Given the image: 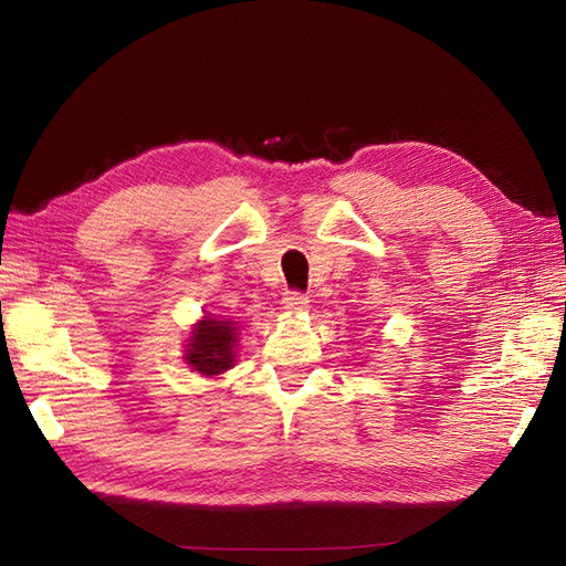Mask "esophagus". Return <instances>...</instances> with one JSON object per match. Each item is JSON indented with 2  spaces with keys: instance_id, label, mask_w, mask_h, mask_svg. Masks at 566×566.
<instances>
[{
  "instance_id": "esophagus-1",
  "label": "esophagus",
  "mask_w": 566,
  "mask_h": 566,
  "mask_svg": "<svg viewBox=\"0 0 566 566\" xmlns=\"http://www.w3.org/2000/svg\"><path fill=\"white\" fill-rule=\"evenodd\" d=\"M283 310L290 312V314H302V312L310 310V297L297 293V290H293V293H285Z\"/></svg>"
}]
</instances>
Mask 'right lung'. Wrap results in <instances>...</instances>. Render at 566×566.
<instances>
[{"mask_svg":"<svg viewBox=\"0 0 566 566\" xmlns=\"http://www.w3.org/2000/svg\"><path fill=\"white\" fill-rule=\"evenodd\" d=\"M235 331L233 321L205 316L193 325L184 361L200 375H221L229 370L235 361Z\"/></svg>","mask_w":566,"mask_h":566,"instance_id":"obj_1","label":"right lung"}]
</instances>
